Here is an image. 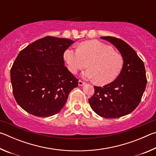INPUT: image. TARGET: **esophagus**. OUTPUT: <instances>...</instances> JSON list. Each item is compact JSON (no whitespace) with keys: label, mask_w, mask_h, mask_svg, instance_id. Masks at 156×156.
<instances>
[{"label":"esophagus","mask_w":156,"mask_h":156,"mask_svg":"<svg viewBox=\"0 0 156 156\" xmlns=\"http://www.w3.org/2000/svg\"><path fill=\"white\" fill-rule=\"evenodd\" d=\"M78 84H79V86H83L84 84H85V83H84V82H83V81H82V80H79L78 81Z\"/></svg>","instance_id":"obj_1"}]
</instances>
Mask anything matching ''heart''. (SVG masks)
Instances as JSON below:
<instances>
[{
  "label": "heart",
  "mask_w": 156,
  "mask_h": 156,
  "mask_svg": "<svg viewBox=\"0 0 156 156\" xmlns=\"http://www.w3.org/2000/svg\"><path fill=\"white\" fill-rule=\"evenodd\" d=\"M64 59L69 70L76 73L87 67L82 73L86 79L96 80L100 84L112 83L122 70L124 60L122 55L113 51L112 47L98 41L84 42L77 49L68 48Z\"/></svg>",
  "instance_id": "obj_1"
}]
</instances>
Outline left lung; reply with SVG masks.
<instances>
[{"label": "left lung", "mask_w": 156, "mask_h": 156, "mask_svg": "<svg viewBox=\"0 0 156 156\" xmlns=\"http://www.w3.org/2000/svg\"><path fill=\"white\" fill-rule=\"evenodd\" d=\"M101 38L118 49L124 64L114 81L102 87L94 86V94L89 102L101 117L120 118L133 112L140 102L147 82L144 65L135 50L124 41L112 36Z\"/></svg>", "instance_id": "8db88e82"}]
</instances>
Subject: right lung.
<instances>
[{
  "label": "right lung",
  "mask_w": 156,
  "mask_h": 156,
  "mask_svg": "<svg viewBox=\"0 0 156 156\" xmlns=\"http://www.w3.org/2000/svg\"><path fill=\"white\" fill-rule=\"evenodd\" d=\"M75 41L46 36L21 50L10 76L16 101L38 117L59 113L78 80L65 66L64 52Z\"/></svg>",
  "instance_id": "1"
}]
</instances>
